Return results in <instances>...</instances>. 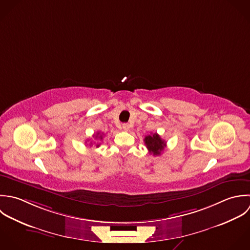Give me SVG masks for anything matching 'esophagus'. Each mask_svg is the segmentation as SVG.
I'll return each mask as SVG.
<instances>
[{
  "label": "esophagus",
  "mask_w": 250,
  "mask_h": 250,
  "mask_svg": "<svg viewBox=\"0 0 250 250\" xmlns=\"http://www.w3.org/2000/svg\"><path fill=\"white\" fill-rule=\"evenodd\" d=\"M122 129L125 131H128L130 129V125L128 123H124V124H122Z\"/></svg>",
  "instance_id": "1"
}]
</instances>
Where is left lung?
<instances>
[{
    "label": "left lung",
    "instance_id": "obj_1",
    "mask_svg": "<svg viewBox=\"0 0 250 250\" xmlns=\"http://www.w3.org/2000/svg\"><path fill=\"white\" fill-rule=\"evenodd\" d=\"M145 144L149 153H152L155 156L160 155L166 146V142L162 140L157 133L146 136L145 138Z\"/></svg>",
    "mask_w": 250,
    "mask_h": 250
}]
</instances>
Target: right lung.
<instances>
[{"label":"right lung","instance_id":"1","mask_svg":"<svg viewBox=\"0 0 250 250\" xmlns=\"http://www.w3.org/2000/svg\"><path fill=\"white\" fill-rule=\"evenodd\" d=\"M103 137H104V134H100V133H97V135L95 136V138H96V139H100V140H102V139H103ZM99 146H100V144H98L96 146H97V147H99Z\"/></svg>","mask_w":250,"mask_h":250}]
</instances>
